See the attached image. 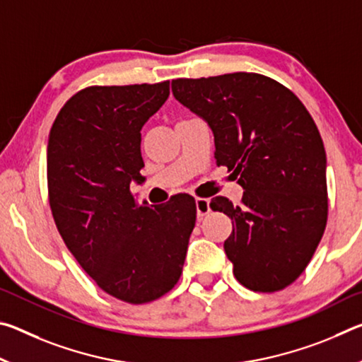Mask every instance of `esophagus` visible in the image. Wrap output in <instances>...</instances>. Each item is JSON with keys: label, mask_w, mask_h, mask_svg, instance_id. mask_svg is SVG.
<instances>
[{"label": "esophagus", "mask_w": 362, "mask_h": 362, "mask_svg": "<svg viewBox=\"0 0 362 362\" xmlns=\"http://www.w3.org/2000/svg\"><path fill=\"white\" fill-rule=\"evenodd\" d=\"M211 211L209 207V199H204V198H196V216L201 220L204 216H207Z\"/></svg>", "instance_id": "obj_1"}]
</instances>
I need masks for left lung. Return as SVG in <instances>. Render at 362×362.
<instances>
[{
  "label": "left lung",
  "mask_w": 362,
  "mask_h": 362,
  "mask_svg": "<svg viewBox=\"0 0 362 362\" xmlns=\"http://www.w3.org/2000/svg\"><path fill=\"white\" fill-rule=\"evenodd\" d=\"M173 94L209 124L217 164L244 189L240 206L223 196L211 203L233 222L223 249L235 278L255 292L284 289L327 222L326 150L313 118L292 90L257 73L179 78Z\"/></svg>",
  "instance_id": "left-lung-1"
}]
</instances>
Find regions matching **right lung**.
<instances>
[{
	"mask_svg": "<svg viewBox=\"0 0 362 362\" xmlns=\"http://www.w3.org/2000/svg\"><path fill=\"white\" fill-rule=\"evenodd\" d=\"M169 97V81L90 86L60 110L49 132L47 189L70 252L102 291L140 305L177 284L196 222L194 198L137 204L142 127Z\"/></svg>",
	"mask_w": 362,
	"mask_h": 362,
	"instance_id": "right-lung-1",
	"label": "right lung"
}]
</instances>
